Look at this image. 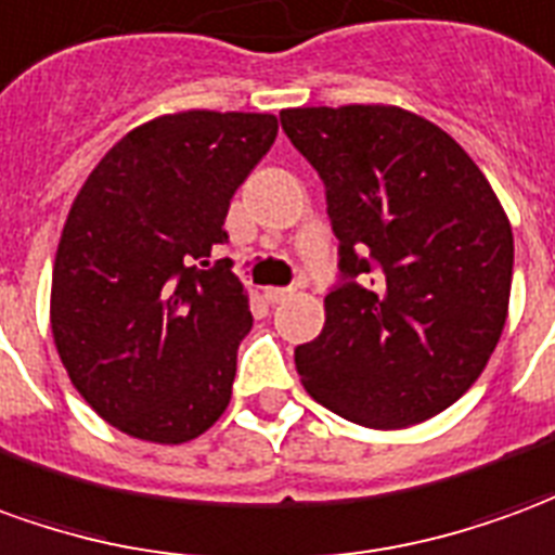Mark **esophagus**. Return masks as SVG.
<instances>
[{
    "label": "esophagus",
    "instance_id": "esophagus-1",
    "mask_svg": "<svg viewBox=\"0 0 555 555\" xmlns=\"http://www.w3.org/2000/svg\"><path fill=\"white\" fill-rule=\"evenodd\" d=\"M289 296H293V289H286V286H266V289H262V298H266V301H271V305L286 301Z\"/></svg>",
    "mask_w": 555,
    "mask_h": 555
}]
</instances>
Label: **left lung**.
Segmentation results:
<instances>
[{"label":"left lung","instance_id":"1","mask_svg":"<svg viewBox=\"0 0 555 555\" xmlns=\"http://www.w3.org/2000/svg\"><path fill=\"white\" fill-rule=\"evenodd\" d=\"M281 125L325 182L349 278L296 349L305 391L371 430L434 418L508 320L514 233L496 191L451 133L395 104L293 107Z\"/></svg>","mask_w":555,"mask_h":555}]
</instances>
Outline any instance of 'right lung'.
Listing matches in <instances>:
<instances>
[{
  "mask_svg": "<svg viewBox=\"0 0 555 555\" xmlns=\"http://www.w3.org/2000/svg\"><path fill=\"white\" fill-rule=\"evenodd\" d=\"M278 137L271 113L182 109L109 149L70 203L50 328L70 385L121 434L182 446L230 406L247 289L208 266L230 199Z\"/></svg>",
  "mask_w": 555,
  "mask_h": 555,
  "instance_id": "1",
  "label": "right lung"
}]
</instances>
